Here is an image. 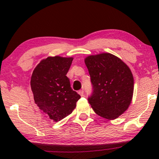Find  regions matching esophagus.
Returning a JSON list of instances; mask_svg holds the SVG:
<instances>
[{
  "mask_svg": "<svg viewBox=\"0 0 159 159\" xmlns=\"http://www.w3.org/2000/svg\"><path fill=\"white\" fill-rule=\"evenodd\" d=\"M78 93H79V94L81 95V96H83V95H84V90H79Z\"/></svg>",
  "mask_w": 159,
  "mask_h": 159,
  "instance_id": "obj_1",
  "label": "esophagus"
}]
</instances>
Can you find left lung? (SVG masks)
<instances>
[{
	"label": "left lung",
	"instance_id": "left-lung-1",
	"mask_svg": "<svg viewBox=\"0 0 159 159\" xmlns=\"http://www.w3.org/2000/svg\"><path fill=\"white\" fill-rule=\"evenodd\" d=\"M90 76L93 92L88 98L100 116L115 119L132 101L134 79L129 67L111 53L90 56L84 60Z\"/></svg>",
	"mask_w": 159,
	"mask_h": 159
}]
</instances>
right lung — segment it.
<instances>
[{
    "label": "right lung",
    "mask_w": 159,
    "mask_h": 159,
    "mask_svg": "<svg viewBox=\"0 0 159 159\" xmlns=\"http://www.w3.org/2000/svg\"><path fill=\"white\" fill-rule=\"evenodd\" d=\"M72 60L60 56L48 57L32 72L30 84L34 103L55 121L71 114L80 98L66 77Z\"/></svg>",
    "instance_id": "1"
}]
</instances>
